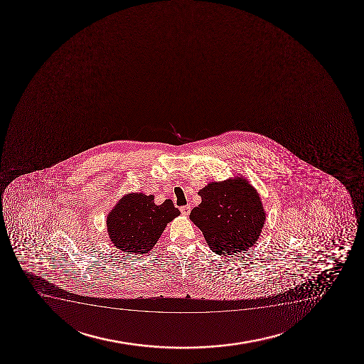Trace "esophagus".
Returning a JSON list of instances; mask_svg holds the SVG:
<instances>
[{
	"label": "esophagus",
	"instance_id": "1",
	"mask_svg": "<svg viewBox=\"0 0 364 364\" xmlns=\"http://www.w3.org/2000/svg\"><path fill=\"white\" fill-rule=\"evenodd\" d=\"M190 210H191V207H190V205H184V207H181V208H180V212H181L183 215H188V214H190Z\"/></svg>",
	"mask_w": 364,
	"mask_h": 364
}]
</instances>
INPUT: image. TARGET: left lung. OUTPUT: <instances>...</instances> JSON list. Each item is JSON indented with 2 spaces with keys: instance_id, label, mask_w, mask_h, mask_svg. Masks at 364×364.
<instances>
[{
  "instance_id": "left-lung-1",
  "label": "left lung",
  "mask_w": 364,
  "mask_h": 364,
  "mask_svg": "<svg viewBox=\"0 0 364 364\" xmlns=\"http://www.w3.org/2000/svg\"><path fill=\"white\" fill-rule=\"evenodd\" d=\"M202 201L190 219L219 256L247 251L264 227V207L256 188L244 176L212 181L198 191Z\"/></svg>"
}]
</instances>
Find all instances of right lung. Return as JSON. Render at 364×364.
Returning <instances> with one entry per match:
<instances>
[{"label": "right lung", "instance_id": "1", "mask_svg": "<svg viewBox=\"0 0 364 364\" xmlns=\"http://www.w3.org/2000/svg\"><path fill=\"white\" fill-rule=\"evenodd\" d=\"M179 214L171 200L156 205L154 195L127 193L108 213V236L122 252L145 255L157 244L168 223Z\"/></svg>", "mask_w": 364, "mask_h": 364}]
</instances>
